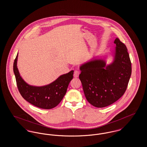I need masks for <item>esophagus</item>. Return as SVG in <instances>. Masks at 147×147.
I'll list each match as a JSON object with an SVG mask.
<instances>
[{"label": "esophagus", "mask_w": 147, "mask_h": 147, "mask_svg": "<svg viewBox=\"0 0 147 147\" xmlns=\"http://www.w3.org/2000/svg\"><path fill=\"white\" fill-rule=\"evenodd\" d=\"M79 74H80L79 71L77 70H75L74 72V78H78V77H79Z\"/></svg>", "instance_id": "1"}]
</instances>
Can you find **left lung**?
<instances>
[{
    "instance_id": "left-lung-1",
    "label": "left lung",
    "mask_w": 147,
    "mask_h": 147,
    "mask_svg": "<svg viewBox=\"0 0 147 147\" xmlns=\"http://www.w3.org/2000/svg\"><path fill=\"white\" fill-rule=\"evenodd\" d=\"M110 52L93 57L82 64L79 79L88 101L96 107L111 105L126 91L132 73L131 62L125 45L116 38ZM108 56L112 61L107 63Z\"/></svg>"
}]
</instances>
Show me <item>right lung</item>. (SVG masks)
Returning <instances> with one entry per match:
<instances>
[{"mask_svg":"<svg viewBox=\"0 0 147 147\" xmlns=\"http://www.w3.org/2000/svg\"><path fill=\"white\" fill-rule=\"evenodd\" d=\"M18 53L14 61L13 70L16 84L21 96L32 105L43 109H51L59 104L64 96L74 70L58 77L54 82L44 86H34L27 83L21 77L18 70Z\"/></svg>","mask_w":147,"mask_h":147,"instance_id":"1","label":"right lung"}]
</instances>
